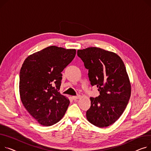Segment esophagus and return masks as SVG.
<instances>
[{
    "label": "esophagus",
    "instance_id": "esophagus-1",
    "mask_svg": "<svg viewBox=\"0 0 151 151\" xmlns=\"http://www.w3.org/2000/svg\"><path fill=\"white\" fill-rule=\"evenodd\" d=\"M81 98V96H80V95L73 96H72V98H73L74 100H75V99H79V98Z\"/></svg>",
    "mask_w": 151,
    "mask_h": 151
}]
</instances>
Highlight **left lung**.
Masks as SVG:
<instances>
[{"label":"left lung","mask_w":151,"mask_h":151,"mask_svg":"<svg viewBox=\"0 0 151 151\" xmlns=\"http://www.w3.org/2000/svg\"><path fill=\"white\" fill-rule=\"evenodd\" d=\"M77 55L88 70L90 84L99 92L98 96L90 98L87 119L98 127H107L122 115L131 93L124 64L116 53L98 47L78 50Z\"/></svg>","instance_id":"obj_1"}]
</instances>
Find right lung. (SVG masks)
I'll return each instance as SVG.
<instances>
[{
	"label": "right lung",
	"instance_id": "obj_1",
	"mask_svg": "<svg viewBox=\"0 0 151 151\" xmlns=\"http://www.w3.org/2000/svg\"><path fill=\"white\" fill-rule=\"evenodd\" d=\"M76 55L75 49L50 46L28 56L21 68L19 93L28 113L42 126L62 119L70 101L59 92L63 70Z\"/></svg>",
	"mask_w": 151,
	"mask_h": 151
}]
</instances>
